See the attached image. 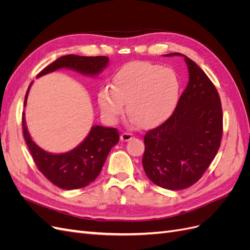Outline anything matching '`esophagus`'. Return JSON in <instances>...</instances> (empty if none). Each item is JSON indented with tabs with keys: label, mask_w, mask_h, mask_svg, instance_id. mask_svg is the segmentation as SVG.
<instances>
[{
	"label": "esophagus",
	"mask_w": 250,
	"mask_h": 250,
	"mask_svg": "<svg viewBox=\"0 0 250 250\" xmlns=\"http://www.w3.org/2000/svg\"><path fill=\"white\" fill-rule=\"evenodd\" d=\"M120 138H121V141L127 142V141H130L133 138V135L131 133H129V132H123L122 134H121Z\"/></svg>",
	"instance_id": "obj_1"
}]
</instances>
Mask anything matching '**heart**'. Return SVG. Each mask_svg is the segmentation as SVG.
Returning <instances> with one entry per match:
<instances>
[{"label": "heart", "mask_w": 250, "mask_h": 250, "mask_svg": "<svg viewBox=\"0 0 250 250\" xmlns=\"http://www.w3.org/2000/svg\"><path fill=\"white\" fill-rule=\"evenodd\" d=\"M180 83L170 67L148 62L127 63L113 75L111 85L98 93V103L110 122L127 113L132 123L150 128L165 122L175 109Z\"/></svg>", "instance_id": "obj_1"}]
</instances>
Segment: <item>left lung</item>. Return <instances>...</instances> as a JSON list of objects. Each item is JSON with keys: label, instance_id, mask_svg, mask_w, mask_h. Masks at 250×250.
<instances>
[{"label": "left lung", "instance_id": "8db88e82", "mask_svg": "<svg viewBox=\"0 0 250 250\" xmlns=\"http://www.w3.org/2000/svg\"><path fill=\"white\" fill-rule=\"evenodd\" d=\"M188 65V82L172 116L145 137L143 167L156 186L183 190L201 178L216 156L222 139V107L213 82L192 59L180 53Z\"/></svg>", "mask_w": 250, "mask_h": 250}]
</instances>
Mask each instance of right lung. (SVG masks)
Returning a JSON list of instances; mask_svg holds the SVG:
<instances>
[{
  "instance_id": "obj_1",
  "label": "right lung",
  "mask_w": 250,
  "mask_h": 250,
  "mask_svg": "<svg viewBox=\"0 0 250 250\" xmlns=\"http://www.w3.org/2000/svg\"><path fill=\"white\" fill-rule=\"evenodd\" d=\"M108 60L106 56L64 55L44 67L37 78L63 67L86 76H97L107 66ZM31 84L26 93L24 106ZM21 125L26 144L37 168L52 184L64 190H76L93 183L101 172L111 148L119 142L116 128L95 125L76 148L69 152L54 154L44 151L32 141L26 126L25 112H22Z\"/></svg>"
}]
</instances>
